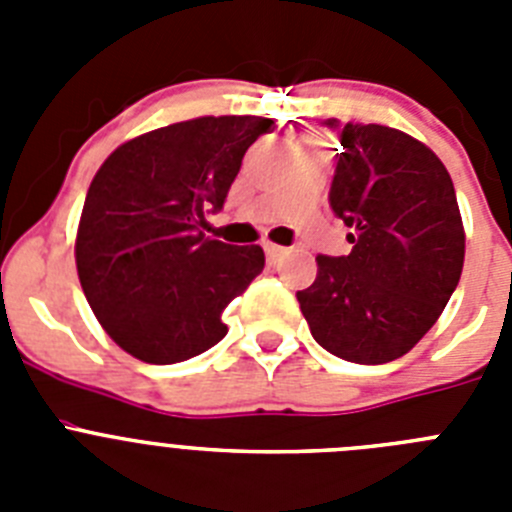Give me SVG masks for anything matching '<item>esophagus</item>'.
<instances>
[{
	"label": "esophagus",
	"mask_w": 512,
	"mask_h": 512,
	"mask_svg": "<svg viewBox=\"0 0 512 512\" xmlns=\"http://www.w3.org/2000/svg\"><path fill=\"white\" fill-rule=\"evenodd\" d=\"M264 251H266V256H269V261H277L279 256L284 253V248L277 246V243H264Z\"/></svg>",
	"instance_id": "esophagus-1"
}]
</instances>
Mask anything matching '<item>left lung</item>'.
I'll list each match as a JSON object with an SVG mask.
<instances>
[{"label": "left lung", "instance_id": "left-lung-1", "mask_svg": "<svg viewBox=\"0 0 512 512\" xmlns=\"http://www.w3.org/2000/svg\"><path fill=\"white\" fill-rule=\"evenodd\" d=\"M341 140L330 207L354 233L297 292L312 338L338 359L387 364L433 328L464 266V225L441 158L402 130L325 120Z\"/></svg>", "mask_w": 512, "mask_h": 512}]
</instances>
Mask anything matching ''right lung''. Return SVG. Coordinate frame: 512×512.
Listing matches in <instances>:
<instances>
[{"instance_id": "add662e5", "label": "right lung", "mask_w": 512, "mask_h": 512, "mask_svg": "<svg viewBox=\"0 0 512 512\" xmlns=\"http://www.w3.org/2000/svg\"><path fill=\"white\" fill-rule=\"evenodd\" d=\"M277 128L256 115L197 117L122 143L99 166L76 233V269L112 341L146 364L220 343L223 310L264 269L261 246L207 238L248 146Z\"/></svg>"}]
</instances>
